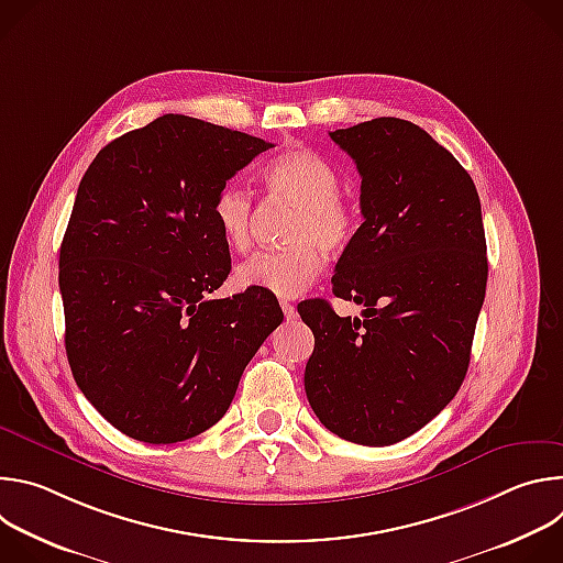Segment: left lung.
Instances as JSON below:
<instances>
[{
    "label": "left lung",
    "mask_w": 563,
    "mask_h": 563,
    "mask_svg": "<svg viewBox=\"0 0 563 563\" xmlns=\"http://www.w3.org/2000/svg\"><path fill=\"white\" fill-rule=\"evenodd\" d=\"M267 148L167 113L107 144L79 183L59 250L66 356L91 406L135 441L216 426L276 323L263 291L205 300L231 267L222 189Z\"/></svg>",
    "instance_id": "obj_1"
}]
</instances>
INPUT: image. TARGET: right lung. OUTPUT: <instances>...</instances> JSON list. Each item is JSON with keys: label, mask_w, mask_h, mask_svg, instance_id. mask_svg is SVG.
Wrapping results in <instances>:
<instances>
[{"label": "right lung", "mask_w": 563, "mask_h": 563, "mask_svg": "<svg viewBox=\"0 0 563 563\" xmlns=\"http://www.w3.org/2000/svg\"><path fill=\"white\" fill-rule=\"evenodd\" d=\"M361 176L363 224L332 278L305 367L313 415L361 445H391L432 421L461 387L488 280L476 187L421 126L376 118L330 133Z\"/></svg>", "instance_id": "add662e5"}]
</instances>
